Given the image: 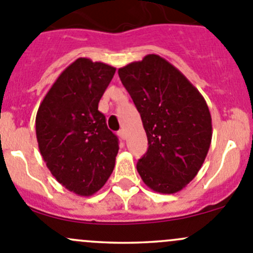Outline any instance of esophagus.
<instances>
[{"instance_id":"esophagus-1","label":"esophagus","mask_w":253,"mask_h":253,"mask_svg":"<svg viewBox=\"0 0 253 253\" xmlns=\"http://www.w3.org/2000/svg\"><path fill=\"white\" fill-rule=\"evenodd\" d=\"M117 136H119L121 139L126 138V132H125V129H120V131L117 132Z\"/></svg>"}]
</instances>
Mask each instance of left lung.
I'll list each match as a JSON object with an SVG mask.
<instances>
[{
    "label": "left lung",
    "mask_w": 253,
    "mask_h": 253,
    "mask_svg": "<svg viewBox=\"0 0 253 253\" xmlns=\"http://www.w3.org/2000/svg\"><path fill=\"white\" fill-rule=\"evenodd\" d=\"M119 76L148 138L137 171L155 192H178L200 171L211 147V117L205 98L177 68L154 53L120 68Z\"/></svg>",
    "instance_id": "1"
}]
</instances>
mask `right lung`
I'll use <instances>...</instances> for the list:
<instances>
[{
	"instance_id": "add662e5",
	"label": "right lung",
	"mask_w": 253,
	"mask_h": 253,
	"mask_svg": "<svg viewBox=\"0 0 253 253\" xmlns=\"http://www.w3.org/2000/svg\"><path fill=\"white\" fill-rule=\"evenodd\" d=\"M116 68L77 58L56 79L35 119L40 153L53 177L78 196L94 195L110 177L119 139L99 101Z\"/></svg>"
}]
</instances>
